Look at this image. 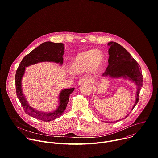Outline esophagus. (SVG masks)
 Returning a JSON list of instances; mask_svg holds the SVG:
<instances>
[{"mask_svg":"<svg viewBox=\"0 0 158 158\" xmlns=\"http://www.w3.org/2000/svg\"><path fill=\"white\" fill-rule=\"evenodd\" d=\"M90 81L89 79L84 77V78L81 79L79 81V82H78V85H81V84H82L90 83Z\"/></svg>","mask_w":158,"mask_h":158,"instance_id":"34e87169","label":"esophagus"}]
</instances>
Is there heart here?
Masks as SVG:
<instances>
[{"instance_id": "1", "label": "heart", "mask_w": 158, "mask_h": 158, "mask_svg": "<svg viewBox=\"0 0 158 158\" xmlns=\"http://www.w3.org/2000/svg\"><path fill=\"white\" fill-rule=\"evenodd\" d=\"M103 58V52L99 49L82 51L75 56L71 63L70 69L74 73L82 72L86 69L89 72L94 73L101 66Z\"/></svg>"}]
</instances>
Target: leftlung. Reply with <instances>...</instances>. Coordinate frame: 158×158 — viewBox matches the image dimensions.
<instances>
[{
    "label": "left lung",
    "instance_id": "1",
    "mask_svg": "<svg viewBox=\"0 0 158 158\" xmlns=\"http://www.w3.org/2000/svg\"><path fill=\"white\" fill-rule=\"evenodd\" d=\"M108 46L110 47L109 49V66L106 72L102 74V76L115 79L123 78L135 83L136 92L135 102L132 107V110L138 102L139 90L143 86V80L141 67L129 52L118 43L111 41L108 43ZM128 115L125 118L127 117ZM121 120L120 119L115 122ZM104 122L107 123L112 122Z\"/></svg>",
    "mask_w": 158,
    "mask_h": 158
}]
</instances>
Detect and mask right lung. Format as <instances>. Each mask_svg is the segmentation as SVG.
Here are the masks:
<instances>
[{"label":"right lung","instance_id":"add662e5","mask_svg":"<svg viewBox=\"0 0 158 158\" xmlns=\"http://www.w3.org/2000/svg\"><path fill=\"white\" fill-rule=\"evenodd\" d=\"M64 52V44L61 43L46 41L25 56L21 61L15 74V86L17 97L21 103L25 113L36 119L43 122H50L61 117L65 110L69 102V95L74 88L62 90L59 95L57 108L52 112H44L35 109L27 102L22 90V78L27 67L41 62H52L61 66L63 63V56Z\"/></svg>","mask_w":158,"mask_h":158}]
</instances>
